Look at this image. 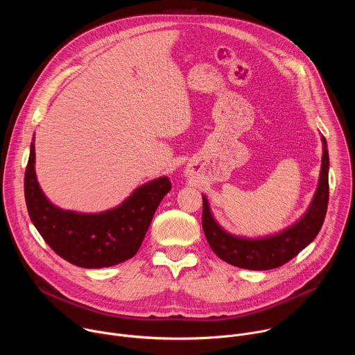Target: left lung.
<instances>
[{
	"instance_id": "1",
	"label": "left lung",
	"mask_w": 355,
	"mask_h": 355,
	"mask_svg": "<svg viewBox=\"0 0 355 355\" xmlns=\"http://www.w3.org/2000/svg\"><path fill=\"white\" fill-rule=\"evenodd\" d=\"M322 170L312 204L305 215L281 233L261 239L233 236L218 225L207 196L202 195V229L211 248L220 260L245 270H272L292 260L315 240L324 222L329 204V151L324 137H322Z\"/></svg>"
}]
</instances>
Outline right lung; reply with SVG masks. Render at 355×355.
Segmentation results:
<instances>
[{"label": "right lung", "mask_w": 355, "mask_h": 355, "mask_svg": "<svg viewBox=\"0 0 355 355\" xmlns=\"http://www.w3.org/2000/svg\"><path fill=\"white\" fill-rule=\"evenodd\" d=\"M24 188L31 220L56 254L77 267L104 268L136 254L171 182L167 177L150 181L135 189L119 207L101 214L63 211L39 187L32 143Z\"/></svg>", "instance_id": "right-lung-1"}]
</instances>
